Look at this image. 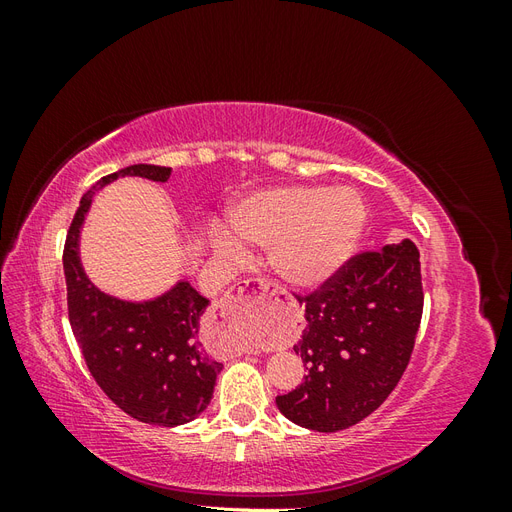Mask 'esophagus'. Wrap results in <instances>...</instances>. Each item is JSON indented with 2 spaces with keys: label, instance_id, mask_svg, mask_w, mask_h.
I'll list each match as a JSON object with an SVG mask.
<instances>
[{
  "label": "esophagus",
  "instance_id": "34e87169",
  "mask_svg": "<svg viewBox=\"0 0 512 512\" xmlns=\"http://www.w3.org/2000/svg\"><path fill=\"white\" fill-rule=\"evenodd\" d=\"M277 299V290L273 284L267 280H245L241 282L235 290H230L226 297H222L218 303H215V314H218L226 324H232L239 320L247 307L256 301H275Z\"/></svg>",
  "mask_w": 512,
  "mask_h": 512
}]
</instances>
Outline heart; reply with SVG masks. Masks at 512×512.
<instances>
[{"label":"heart","mask_w":512,"mask_h":512,"mask_svg":"<svg viewBox=\"0 0 512 512\" xmlns=\"http://www.w3.org/2000/svg\"><path fill=\"white\" fill-rule=\"evenodd\" d=\"M365 222V203L354 190L316 185L260 190L241 200L230 215L232 232L262 250L273 247L275 273L301 290L322 286L346 265L361 241ZM215 247L235 262L245 258L243 247L228 235H218ZM239 344L258 342L243 337Z\"/></svg>","instance_id":"b5f03b06"}]
</instances>
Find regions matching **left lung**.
<instances>
[{
	"label": "left lung",
	"mask_w": 512,
	"mask_h": 512,
	"mask_svg": "<svg viewBox=\"0 0 512 512\" xmlns=\"http://www.w3.org/2000/svg\"><path fill=\"white\" fill-rule=\"evenodd\" d=\"M421 254L410 239L348 260L305 303L294 352L305 382L277 395L280 412L305 429L342 431L378 410L404 376L423 316Z\"/></svg>",
	"instance_id": "obj_1"
}]
</instances>
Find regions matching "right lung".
I'll return each mask as SVG.
<instances>
[{
	"label": "right lung",
	"mask_w": 512,
	"mask_h": 512,
	"mask_svg": "<svg viewBox=\"0 0 512 512\" xmlns=\"http://www.w3.org/2000/svg\"><path fill=\"white\" fill-rule=\"evenodd\" d=\"M173 170L134 164L102 177L81 198L64 250L68 316L91 376L106 397L132 418L177 427L194 421L213 397L224 369L198 342L209 299L188 280L145 301L119 299L100 290L83 269L81 230L96 192L121 177L166 183Z\"/></svg>",
	"instance_id": "add662e5"
}]
</instances>
